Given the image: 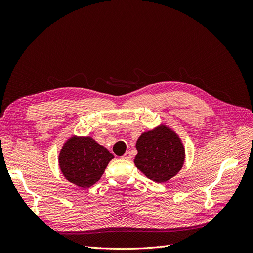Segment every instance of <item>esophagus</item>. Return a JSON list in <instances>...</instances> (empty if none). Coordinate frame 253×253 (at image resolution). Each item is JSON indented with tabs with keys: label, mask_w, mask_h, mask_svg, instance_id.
Listing matches in <instances>:
<instances>
[{
	"label": "esophagus",
	"mask_w": 253,
	"mask_h": 253,
	"mask_svg": "<svg viewBox=\"0 0 253 253\" xmlns=\"http://www.w3.org/2000/svg\"><path fill=\"white\" fill-rule=\"evenodd\" d=\"M122 158L126 159V160H129V159L132 158V153L131 152H126L125 154H124V156H122Z\"/></svg>",
	"instance_id": "1"
}]
</instances>
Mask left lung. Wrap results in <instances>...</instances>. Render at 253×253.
Returning a JSON list of instances; mask_svg holds the SVG:
<instances>
[{"label": "left lung", "instance_id": "1", "mask_svg": "<svg viewBox=\"0 0 253 253\" xmlns=\"http://www.w3.org/2000/svg\"><path fill=\"white\" fill-rule=\"evenodd\" d=\"M134 163L147 177L155 182H167L181 170L186 150L173 128L160 124L143 132L136 142Z\"/></svg>", "mask_w": 253, "mask_h": 253}]
</instances>
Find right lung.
I'll use <instances>...</instances> for the list:
<instances>
[{
  "instance_id": "right-lung-1",
  "label": "right lung",
  "mask_w": 253,
  "mask_h": 253,
  "mask_svg": "<svg viewBox=\"0 0 253 253\" xmlns=\"http://www.w3.org/2000/svg\"><path fill=\"white\" fill-rule=\"evenodd\" d=\"M114 155L89 136L73 135L60 150L58 162L66 180L89 188L101 178Z\"/></svg>"
}]
</instances>
